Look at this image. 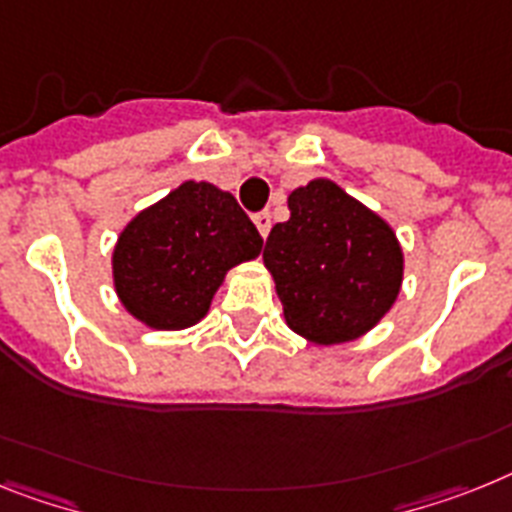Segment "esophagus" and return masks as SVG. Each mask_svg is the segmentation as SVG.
<instances>
[{"label": "esophagus", "mask_w": 512, "mask_h": 512, "mask_svg": "<svg viewBox=\"0 0 512 512\" xmlns=\"http://www.w3.org/2000/svg\"><path fill=\"white\" fill-rule=\"evenodd\" d=\"M253 225H256V230H259L261 238H266V235H269V230H272V214H269V211H259V214H253Z\"/></svg>", "instance_id": "esophagus-1"}]
</instances>
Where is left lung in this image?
<instances>
[{
  "mask_svg": "<svg viewBox=\"0 0 512 512\" xmlns=\"http://www.w3.org/2000/svg\"><path fill=\"white\" fill-rule=\"evenodd\" d=\"M290 219L264 246L287 327L319 345L369 332L395 303L403 251L382 217L332 180H311L287 198Z\"/></svg>",
  "mask_w": 512,
  "mask_h": 512,
  "instance_id": "1",
  "label": "left lung"
}]
</instances>
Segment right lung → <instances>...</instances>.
Wrapping results in <instances>:
<instances>
[{
    "mask_svg": "<svg viewBox=\"0 0 512 512\" xmlns=\"http://www.w3.org/2000/svg\"><path fill=\"white\" fill-rule=\"evenodd\" d=\"M261 235L235 196L211 183H183L122 230L114 287L122 306L154 329L204 319L225 274L261 253Z\"/></svg>",
    "mask_w": 512,
    "mask_h": 512,
    "instance_id": "obj_1",
    "label": "right lung"
}]
</instances>
